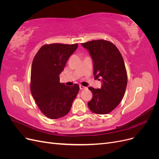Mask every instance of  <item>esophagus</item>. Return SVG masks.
<instances>
[{"mask_svg":"<svg viewBox=\"0 0 159 159\" xmlns=\"http://www.w3.org/2000/svg\"><path fill=\"white\" fill-rule=\"evenodd\" d=\"M80 89L81 90H84V89H87V88L86 87H84V86H83V85H80Z\"/></svg>","mask_w":159,"mask_h":159,"instance_id":"obj_1","label":"esophagus"}]
</instances>
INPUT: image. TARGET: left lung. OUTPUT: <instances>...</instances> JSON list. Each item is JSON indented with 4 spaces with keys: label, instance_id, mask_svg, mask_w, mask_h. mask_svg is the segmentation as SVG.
Wrapping results in <instances>:
<instances>
[{
    "label": "left lung",
    "instance_id": "1",
    "mask_svg": "<svg viewBox=\"0 0 159 159\" xmlns=\"http://www.w3.org/2000/svg\"><path fill=\"white\" fill-rule=\"evenodd\" d=\"M81 45L92 58L95 78H101L102 82L100 89L89 87L93 98L88 107L96 114H107L121 102L127 88V74L123 57L117 48L107 40H92Z\"/></svg>",
    "mask_w": 159,
    "mask_h": 159
}]
</instances>
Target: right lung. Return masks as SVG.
<instances>
[{"mask_svg":"<svg viewBox=\"0 0 159 159\" xmlns=\"http://www.w3.org/2000/svg\"><path fill=\"white\" fill-rule=\"evenodd\" d=\"M78 44H51L41 47L34 57L30 91L41 111L52 119L68 114L78 93V84L65 85L59 75Z\"/></svg>","mask_w":159,"mask_h":159,"instance_id":"add662e5","label":"right lung"}]
</instances>
